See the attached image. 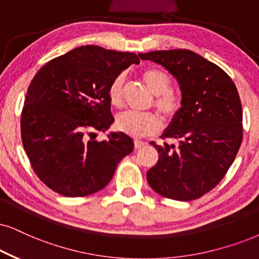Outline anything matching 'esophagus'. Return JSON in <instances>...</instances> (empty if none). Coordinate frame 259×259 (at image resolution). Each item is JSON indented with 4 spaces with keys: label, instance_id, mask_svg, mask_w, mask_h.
<instances>
[{
    "label": "esophagus",
    "instance_id": "34e87169",
    "mask_svg": "<svg viewBox=\"0 0 259 259\" xmlns=\"http://www.w3.org/2000/svg\"><path fill=\"white\" fill-rule=\"evenodd\" d=\"M134 145H135V148L136 149H140V148H142V147H145L147 143L146 142H143V141H135V142H134Z\"/></svg>",
    "mask_w": 259,
    "mask_h": 259
}]
</instances>
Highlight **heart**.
I'll return each mask as SVG.
<instances>
[{"mask_svg":"<svg viewBox=\"0 0 259 259\" xmlns=\"http://www.w3.org/2000/svg\"><path fill=\"white\" fill-rule=\"evenodd\" d=\"M142 80L148 90L156 97L155 107L162 114L163 118L172 119L178 113L182 103L179 97L171 91V77L162 70L148 68L142 71ZM124 82H125V77L123 74L117 75L111 82L107 91V97H109L111 105L116 107L123 105ZM160 126H161V122L159 117L153 113H137L126 111L118 114L116 118L117 129L134 139L153 135L159 132Z\"/></svg>","mask_w":259,"mask_h":259,"instance_id":"b5f03b06","label":"heart"}]
</instances>
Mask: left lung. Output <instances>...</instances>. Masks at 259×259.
I'll return each mask as SVG.
<instances>
[{
	"label": "left lung",
	"mask_w": 259,
	"mask_h": 259,
	"mask_svg": "<svg viewBox=\"0 0 259 259\" xmlns=\"http://www.w3.org/2000/svg\"><path fill=\"white\" fill-rule=\"evenodd\" d=\"M177 78L182 106L161 139L159 160L147 172L150 188L176 201H192L214 189L233 163L243 141V109L232 78L194 51L139 54Z\"/></svg>",
	"instance_id": "1"
}]
</instances>
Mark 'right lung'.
I'll use <instances>...</instances> for the list:
<instances>
[{"label": "right lung", "instance_id": "1", "mask_svg": "<svg viewBox=\"0 0 259 259\" xmlns=\"http://www.w3.org/2000/svg\"><path fill=\"white\" fill-rule=\"evenodd\" d=\"M137 55L86 45L42 65L29 84L21 112V140L32 168L51 190L82 197L109 184L134 149L126 134L98 142L94 132L113 123L107 91Z\"/></svg>", "mask_w": 259, "mask_h": 259}]
</instances>
